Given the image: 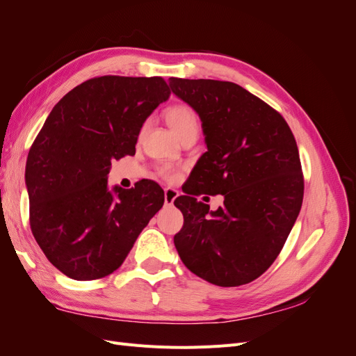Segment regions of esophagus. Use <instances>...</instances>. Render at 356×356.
<instances>
[{
  "instance_id": "esophagus-1",
  "label": "esophagus",
  "mask_w": 356,
  "mask_h": 356,
  "mask_svg": "<svg viewBox=\"0 0 356 356\" xmlns=\"http://www.w3.org/2000/svg\"><path fill=\"white\" fill-rule=\"evenodd\" d=\"M178 190L175 188H165V204H168V207H170V204H174V200L178 197Z\"/></svg>"
}]
</instances>
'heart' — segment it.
<instances>
[{"mask_svg":"<svg viewBox=\"0 0 356 356\" xmlns=\"http://www.w3.org/2000/svg\"><path fill=\"white\" fill-rule=\"evenodd\" d=\"M166 118H168V123L170 124V127L174 129V132L181 139H184L191 135H195V136L199 135L200 120H199L197 113L195 111L193 106H190L187 104L172 105L166 113ZM159 175L169 182H174L179 177V170L170 165H161L159 168Z\"/></svg>","mask_w":356,"mask_h":356,"instance_id":"1","label":"heart"}]
</instances>
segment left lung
Instances as JSON below:
<instances>
[{"instance_id": "1", "label": "left lung", "mask_w": 356, "mask_h": 356, "mask_svg": "<svg viewBox=\"0 0 356 356\" xmlns=\"http://www.w3.org/2000/svg\"><path fill=\"white\" fill-rule=\"evenodd\" d=\"M170 89L197 111L208 152L175 199L184 225L174 243L190 272L239 286L273 264L298 217L305 177L285 118L239 84L170 77ZM222 194L213 213L200 194Z\"/></svg>"}]
</instances>
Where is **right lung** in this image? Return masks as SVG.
I'll list each match as a JSON object with an SVG mask.
<instances>
[{"mask_svg": "<svg viewBox=\"0 0 356 356\" xmlns=\"http://www.w3.org/2000/svg\"><path fill=\"white\" fill-rule=\"evenodd\" d=\"M161 77L102 75L53 106L26 160L29 225L41 251L75 281L111 275L163 207L152 179L106 188L111 161L135 154L145 118L169 98Z\"/></svg>", "mask_w": 356, "mask_h": 356, "instance_id": "1", "label": "right lung"}]
</instances>
